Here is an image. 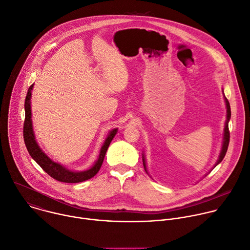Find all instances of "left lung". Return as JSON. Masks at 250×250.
<instances>
[{"mask_svg": "<svg viewBox=\"0 0 250 250\" xmlns=\"http://www.w3.org/2000/svg\"><path fill=\"white\" fill-rule=\"evenodd\" d=\"M224 98H225V102H226V106H227V120H226V124H225V130H224V141H223V146H222V151H221V154L219 156V159L216 163V165L214 166V167H216L225 158L226 156V153L228 151V146H229V121L230 119V106H229V103L228 102L227 97L225 96L224 94ZM143 165H144V167H145V170L146 172H147L146 170V161H145V157L143 155ZM213 167V168H214ZM208 174V173H207ZM206 174V175H207ZM205 175V176H206Z\"/></svg>", "mask_w": 250, "mask_h": 250, "instance_id": "left-lung-1", "label": "left lung"}]
</instances>
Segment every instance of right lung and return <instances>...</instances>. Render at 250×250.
Here are the masks:
<instances>
[{
  "mask_svg": "<svg viewBox=\"0 0 250 250\" xmlns=\"http://www.w3.org/2000/svg\"><path fill=\"white\" fill-rule=\"evenodd\" d=\"M33 84H31L27 90L26 97H25V103H24V110H25V119H24V124H23V139H24V144L26 146L27 151L30 155V157L41 167V168L51 177L54 179L61 181V182H66V183H78V182H83L84 180H87L91 177H93L101 168L107 148L113 140L114 136L116 135L118 129L115 128L111 130L105 139L101 152H99V156L95 164L89 168L84 171H72L65 167L61 166L58 163L53 162L51 159H50L48 156L44 154V152L38 146L33 128H32V121H31V108H30V98H31V90H32Z\"/></svg>",
  "mask_w": 250,
  "mask_h": 250,
  "instance_id": "add662e5",
  "label": "right lung"
}]
</instances>
